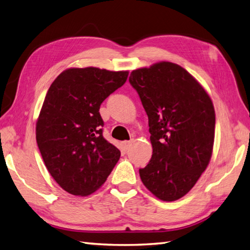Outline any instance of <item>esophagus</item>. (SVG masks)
I'll return each mask as SVG.
<instances>
[{
	"label": "esophagus",
	"mask_w": 250,
	"mask_h": 250,
	"mask_svg": "<svg viewBox=\"0 0 250 250\" xmlns=\"http://www.w3.org/2000/svg\"><path fill=\"white\" fill-rule=\"evenodd\" d=\"M132 143H133V141H125V142H122L121 143V146H122V148H124V150H128L129 148H130V146L132 145Z\"/></svg>",
	"instance_id": "obj_1"
}]
</instances>
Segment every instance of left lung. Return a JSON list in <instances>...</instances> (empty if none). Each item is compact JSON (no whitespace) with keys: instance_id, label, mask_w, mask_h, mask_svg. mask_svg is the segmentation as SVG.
Masks as SVG:
<instances>
[{"instance_id":"left-lung-1","label":"left lung","mask_w":250,"mask_h":250,"mask_svg":"<svg viewBox=\"0 0 250 250\" xmlns=\"http://www.w3.org/2000/svg\"><path fill=\"white\" fill-rule=\"evenodd\" d=\"M129 82L148 116L152 156L140 176L162 201L187 194L210 161L215 109L202 84L178 64L161 61L132 71Z\"/></svg>"}]
</instances>
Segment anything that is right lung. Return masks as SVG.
I'll list each match as a JSON object with an SVG mask.
<instances>
[{
  "label": "right lung",
  "mask_w": 250,
  "mask_h": 250,
  "mask_svg": "<svg viewBox=\"0 0 250 250\" xmlns=\"http://www.w3.org/2000/svg\"><path fill=\"white\" fill-rule=\"evenodd\" d=\"M128 75V71L71 67L48 89L36 121V142L47 169L66 192L93 193L118 162L120 151L104 139L99 110Z\"/></svg>",
  "instance_id": "right-lung-1"
}]
</instances>
